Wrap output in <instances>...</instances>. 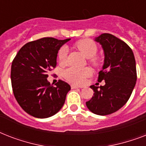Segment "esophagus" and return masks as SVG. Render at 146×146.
<instances>
[{
    "label": "esophagus",
    "instance_id": "1",
    "mask_svg": "<svg viewBox=\"0 0 146 146\" xmlns=\"http://www.w3.org/2000/svg\"><path fill=\"white\" fill-rule=\"evenodd\" d=\"M71 89H79V87H78L77 86H74V85H72V86H71Z\"/></svg>",
    "mask_w": 146,
    "mask_h": 146
}]
</instances>
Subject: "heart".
Returning <instances> with one entry per match:
<instances>
[{
    "label": "heart",
    "mask_w": 146,
    "mask_h": 146,
    "mask_svg": "<svg viewBox=\"0 0 146 146\" xmlns=\"http://www.w3.org/2000/svg\"><path fill=\"white\" fill-rule=\"evenodd\" d=\"M76 47L81 51L85 57L89 59V62L94 66L98 64L96 55L97 54V45L94 42L89 39L80 40L76 44ZM67 49L66 47H61L58 51L57 58L60 63L64 64L66 62ZM91 75V71L89 68L77 69L74 67H70L64 71L63 76L68 82L76 85L83 84L86 79Z\"/></svg>",
    "instance_id": "b5f03b06"
}]
</instances>
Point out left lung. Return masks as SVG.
<instances>
[{
    "label": "left lung",
    "instance_id": "left-lung-1",
    "mask_svg": "<svg viewBox=\"0 0 146 146\" xmlns=\"http://www.w3.org/2000/svg\"><path fill=\"white\" fill-rule=\"evenodd\" d=\"M103 49L104 64L98 82L105 85L91 86L93 96L86 102L87 108L98 115H108L118 111L129 100L136 86V60L132 49L114 35L104 33L95 38Z\"/></svg>",
    "mask_w": 146,
    "mask_h": 146
}]
</instances>
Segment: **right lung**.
I'll return each mask as SVG.
<instances>
[{"label": "right lung", "mask_w": 146, "mask_h": 146, "mask_svg": "<svg viewBox=\"0 0 146 146\" xmlns=\"http://www.w3.org/2000/svg\"><path fill=\"white\" fill-rule=\"evenodd\" d=\"M70 40L47 37L28 42L13 60V92L20 107L33 117H50L64 104L70 86L59 80L53 86L47 78L57 65L58 50Z\"/></svg>", "instance_id": "1"}]
</instances>
